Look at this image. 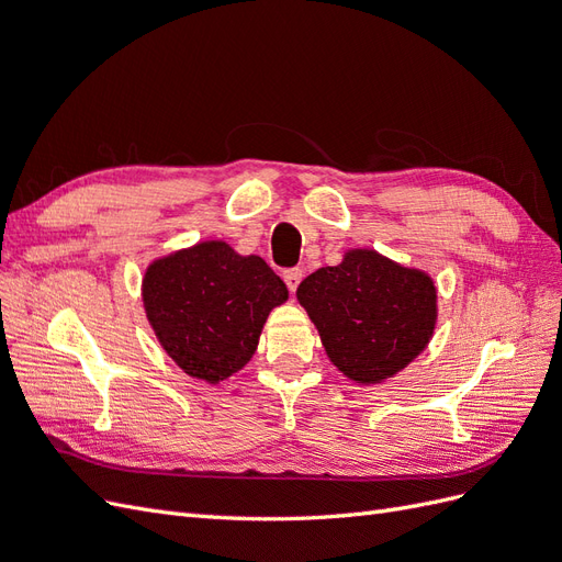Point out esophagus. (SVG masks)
Wrapping results in <instances>:
<instances>
[{"label":"esophagus","mask_w":562,"mask_h":562,"mask_svg":"<svg viewBox=\"0 0 562 562\" xmlns=\"http://www.w3.org/2000/svg\"><path fill=\"white\" fill-rule=\"evenodd\" d=\"M302 274H304V271H302L300 267H291V269L283 271V281H285V285H288V291L295 293V288H297L300 281H302Z\"/></svg>","instance_id":"obj_1"}]
</instances>
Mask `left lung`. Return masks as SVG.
I'll use <instances>...</instances> for the list:
<instances>
[{
  "label": "left lung",
  "instance_id": "1",
  "mask_svg": "<svg viewBox=\"0 0 562 562\" xmlns=\"http://www.w3.org/2000/svg\"><path fill=\"white\" fill-rule=\"evenodd\" d=\"M330 361L347 378L378 384L427 347L436 326V288L375 250H349L337 267H321L297 288Z\"/></svg>",
  "mask_w": 562,
  "mask_h": 562
}]
</instances>
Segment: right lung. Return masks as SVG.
Masks as SVG:
<instances>
[{
	"instance_id": "obj_1",
	"label": "right lung",
	"mask_w": 562,
	"mask_h": 562,
	"mask_svg": "<svg viewBox=\"0 0 562 562\" xmlns=\"http://www.w3.org/2000/svg\"><path fill=\"white\" fill-rule=\"evenodd\" d=\"M143 300L166 353L190 378L215 384L250 361L288 291L258 255L206 241L149 265Z\"/></svg>"
}]
</instances>
